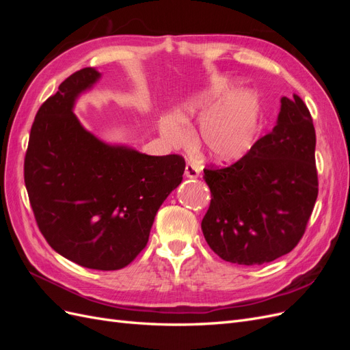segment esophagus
Masks as SVG:
<instances>
[{"mask_svg":"<svg viewBox=\"0 0 350 350\" xmlns=\"http://www.w3.org/2000/svg\"><path fill=\"white\" fill-rule=\"evenodd\" d=\"M200 175V169L193 162H188L185 165V176L187 178H197Z\"/></svg>","mask_w":350,"mask_h":350,"instance_id":"esophagus-1","label":"esophagus"}]
</instances>
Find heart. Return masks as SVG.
<instances>
[{
  "label": "heart",
  "mask_w": 350,
  "mask_h": 350,
  "mask_svg": "<svg viewBox=\"0 0 350 350\" xmlns=\"http://www.w3.org/2000/svg\"><path fill=\"white\" fill-rule=\"evenodd\" d=\"M232 89L234 84L228 80L216 81L208 90L188 99L178 111V116H166L162 122L166 142L184 146L189 139V120L204 116L200 125V139L215 161L232 162L245 154L257 131L258 102L250 92H237L222 103Z\"/></svg>",
  "instance_id": "b5f03b06"
}]
</instances>
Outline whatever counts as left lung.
<instances>
[{"mask_svg":"<svg viewBox=\"0 0 350 350\" xmlns=\"http://www.w3.org/2000/svg\"><path fill=\"white\" fill-rule=\"evenodd\" d=\"M203 178L211 200L201 229L221 260L254 266L291 252L319 196L315 129L304 100L282 98L273 131L235 163L206 167Z\"/></svg>","mask_w":350,"mask_h":350,"instance_id":"left-lung-1","label":"left lung"}]
</instances>
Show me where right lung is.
Wrapping results in <instances>:
<instances>
[{"instance_id": "obj_1", "label": "right lung", "mask_w": 350, "mask_h": 350, "mask_svg": "<svg viewBox=\"0 0 350 350\" xmlns=\"http://www.w3.org/2000/svg\"><path fill=\"white\" fill-rule=\"evenodd\" d=\"M99 77L92 67L72 72L40 105L25 184L49 245L79 266L109 271L143 251L159 207L183 181L185 161L105 144L84 130L72 105Z\"/></svg>"}]
</instances>
